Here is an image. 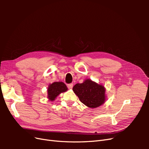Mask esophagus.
<instances>
[{
	"label": "esophagus",
	"mask_w": 149,
	"mask_h": 149,
	"mask_svg": "<svg viewBox=\"0 0 149 149\" xmlns=\"http://www.w3.org/2000/svg\"><path fill=\"white\" fill-rule=\"evenodd\" d=\"M73 87V84H68V88L70 89H71Z\"/></svg>",
	"instance_id": "34e87169"
}]
</instances>
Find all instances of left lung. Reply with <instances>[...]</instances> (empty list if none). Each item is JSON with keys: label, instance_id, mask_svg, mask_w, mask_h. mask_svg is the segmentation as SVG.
I'll return each mask as SVG.
<instances>
[{"label": "left lung", "instance_id": "left-lung-1", "mask_svg": "<svg viewBox=\"0 0 149 149\" xmlns=\"http://www.w3.org/2000/svg\"><path fill=\"white\" fill-rule=\"evenodd\" d=\"M73 91L80 101L90 108L100 106L106 101L105 87L90 79H86L83 83L75 84Z\"/></svg>", "mask_w": 149, "mask_h": 149}]
</instances>
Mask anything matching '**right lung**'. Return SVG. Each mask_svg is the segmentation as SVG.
Instances as JSON below:
<instances>
[{"mask_svg": "<svg viewBox=\"0 0 149 149\" xmlns=\"http://www.w3.org/2000/svg\"><path fill=\"white\" fill-rule=\"evenodd\" d=\"M68 91L66 84L61 81L54 82L49 84L47 89V98L49 101H53L62 93Z\"/></svg>", "mask_w": 149, "mask_h": 149, "instance_id": "1", "label": "right lung"}]
</instances>
